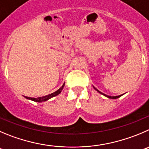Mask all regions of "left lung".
<instances>
[{"label":"left lung","instance_id":"obj_1","mask_svg":"<svg viewBox=\"0 0 149 149\" xmlns=\"http://www.w3.org/2000/svg\"><path fill=\"white\" fill-rule=\"evenodd\" d=\"M93 88H94V87H93ZM94 89H95V90H97V91H98L99 93H101V94H102V95H104V96H105V97H107V98H110V99H113V100H114V99H117V98H118V97H121V95H119V96H116V97H111V96H107V95L104 94V93H102L101 91H99V90H97V89L96 88H94Z\"/></svg>","mask_w":149,"mask_h":149}]
</instances>
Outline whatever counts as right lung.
<instances>
[{
	"instance_id": "right-lung-1",
	"label": "right lung",
	"mask_w": 149,
	"mask_h": 149,
	"mask_svg": "<svg viewBox=\"0 0 149 149\" xmlns=\"http://www.w3.org/2000/svg\"><path fill=\"white\" fill-rule=\"evenodd\" d=\"M64 85H65V83H63V86H62L60 88L58 89V90L56 91L53 92V93H50V94H48V95H46V96H44V97H38V98H32V97H25L27 99V100H32V101L37 102H42L47 101L48 100L51 99L52 97H56V96H57V95H58L59 93L61 92V91L63 90V87H64Z\"/></svg>"
}]
</instances>
